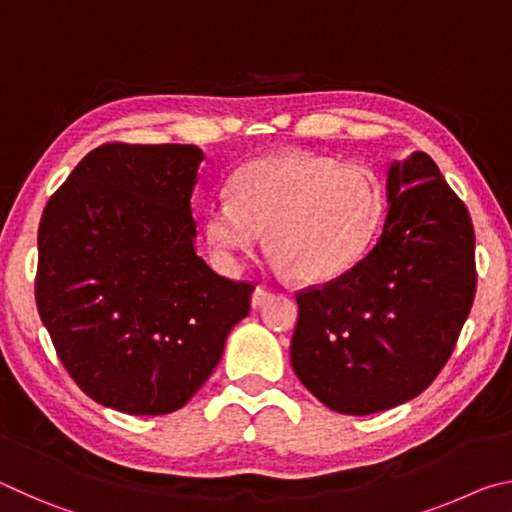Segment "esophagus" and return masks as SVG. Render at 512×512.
Returning a JSON list of instances; mask_svg holds the SVG:
<instances>
[{
	"mask_svg": "<svg viewBox=\"0 0 512 512\" xmlns=\"http://www.w3.org/2000/svg\"><path fill=\"white\" fill-rule=\"evenodd\" d=\"M273 298V291L268 289V287H257L255 291H253V307H262L264 302H268Z\"/></svg>",
	"mask_w": 512,
	"mask_h": 512,
	"instance_id": "obj_1",
	"label": "esophagus"
}]
</instances>
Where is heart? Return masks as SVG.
<instances>
[{"label":"heart","instance_id":"heart-1","mask_svg":"<svg viewBox=\"0 0 512 512\" xmlns=\"http://www.w3.org/2000/svg\"><path fill=\"white\" fill-rule=\"evenodd\" d=\"M384 189L363 164L329 155L284 153L246 164L205 212V237L223 264L235 266L266 246L293 280L332 282L361 262L384 219Z\"/></svg>","mask_w":512,"mask_h":512}]
</instances>
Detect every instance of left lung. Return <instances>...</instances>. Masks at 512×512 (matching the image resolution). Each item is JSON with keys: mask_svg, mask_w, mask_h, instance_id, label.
Wrapping results in <instances>:
<instances>
[{"mask_svg": "<svg viewBox=\"0 0 512 512\" xmlns=\"http://www.w3.org/2000/svg\"><path fill=\"white\" fill-rule=\"evenodd\" d=\"M377 246L296 293L291 366L327 409L370 415L413 400L456 348L476 293L474 225L427 153L391 164Z\"/></svg>", "mask_w": 512, "mask_h": 512, "instance_id": "8db88e82", "label": "left lung"}]
</instances>
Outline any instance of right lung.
I'll use <instances>...</instances> for the list:
<instances>
[{
  "label": "right lung",
  "instance_id": "obj_1",
  "mask_svg": "<svg viewBox=\"0 0 512 512\" xmlns=\"http://www.w3.org/2000/svg\"><path fill=\"white\" fill-rule=\"evenodd\" d=\"M203 158L192 144L108 142L42 212L38 314L76 386L115 411L183 409L250 311L255 284L194 250Z\"/></svg>",
  "mask_w": 512,
  "mask_h": 512
}]
</instances>
